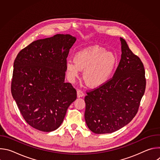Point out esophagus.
Masks as SVG:
<instances>
[{
	"label": "esophagus",
	"mask_w": 160,
	"mask_h": 160,
	"mask_svg": "<svg viewBox=\"0 0 160 160\" xmlns=\"http://www.w3.org/2000/svg\"><path fill=\"white\" fill-rule=\"evenodd\" d=\"M77 98H82L84 96L83 92L80 90H77Z\"/></svg>",
	"instance_id": "1"
}]
</instances>
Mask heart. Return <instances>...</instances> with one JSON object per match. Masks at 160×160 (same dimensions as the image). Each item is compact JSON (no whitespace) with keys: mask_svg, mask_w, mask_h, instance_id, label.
I'll return each mask as SVG.
<instances>
[{"mask_svg":"<svg viewBox=\"0 0 160 160\" xmlns=\"http://www.w3.org/2000/svg\"><path fill=\"white\" fill-rule=\"evenodd\" d=\"M117 62L115 55L94 45L77 52L73 61H67L66 71L71 82H74L81 71L84 70L83 79L90 87H98L106 83L109 79Z\"/></svg>","mask_w":160,"mask_h":160,"instance_id":"heart-1","label":"heart"}]
</instances>
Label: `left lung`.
I'll return each mask as SVG.
<instances>
[{
  "instance_id": "1",
  "label": "left lung",
  "mask_w": 160,
  "mask_h": 160,
  "mask_svg": "<svg viewBox=\"0 0 160 160\" xmlns=\"http://www.w3.org/2000/svg\"><path fill=\"white\" fill-rule=\"evenodd\" d=\"M121 59L113 77L85 98V120L98 134L122 128L134 118L146 88L144 65L120 37Z\"/></svg>"
}]
</instances>
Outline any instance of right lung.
Returning <instances> with one entry per match:
<instances>
[{
	"label": "right lung",
	"mask_w": 160,
	"mask_h": 160,
	"mask_svg": "<svg viewBox=\"0 0 160 160\" xmlns=\"http://www.w3.org/2000/svg\"><path fill=\"white\" fill-rule=\"evenodd\" d=\"M77 38L57 34L39 39L22 49L14 62L11 93L20 112L33 128L56 130L77 99V91L65 83L66 58Z\"/></svg>",
	"instance_id": "obj_1"
}]
</instances>
